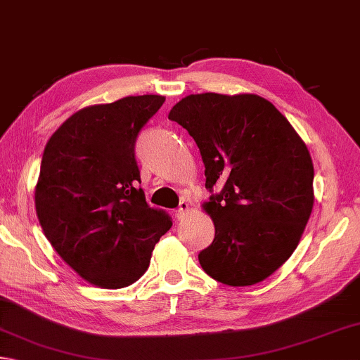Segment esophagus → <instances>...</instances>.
<instances>
[{"label":"esophagus","instance_id":"obj_1","mask_svg":"<svg viewBox=\"0 0 360 360\" xmlns=\"http://www.w3.org/2000/svg\"><path fill=\"white\" fill-rule=\"evenodd\" d=\"M191 208H193L191 200L186 199V198H183L181 202H180V205H179V210H177V218H179V219L185 218V216H186L189 212H191Z\"/></svg>","mask_w":360,"mask_h":360}]
</instances>
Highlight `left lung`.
I'll return each instance as SVG.
<instances>
[{"mask_svg":"<svg viewBox=\"0 0 360 360\" xmlns=\"http://www.w3.org/2000/svg\"><path fill=\"white\" fill-rule=\"evenodd\" d=\"M169 119L186 128L205 165L203 210L214 240L199 254L203 271L232 287L254 285L285 263L314 208L307 146L271 101L255 94H193Z\"/></svg>","mask_w":360,"mask_h":360,"instance_id":"8db88e82","label":"left lung"}]
</instances>
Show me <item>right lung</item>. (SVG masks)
<instances>
[{"label":"right lung","mask_w":360,"mask_h":360,"mask_svg":"<svg viewBox=\"0 0 360 360\" xmlns=\"http://www.w3.org/2000/svg\"><path fill=\"white\" fill-rule=\"evenodd\" d=\"M161 96L87 106L46 142L36 213L46 240L84 281L124 288L146 273L155 244L172 226L139 188L134 144Z\"/></svg>","instance_id":"add662e5"}]
</instances>
